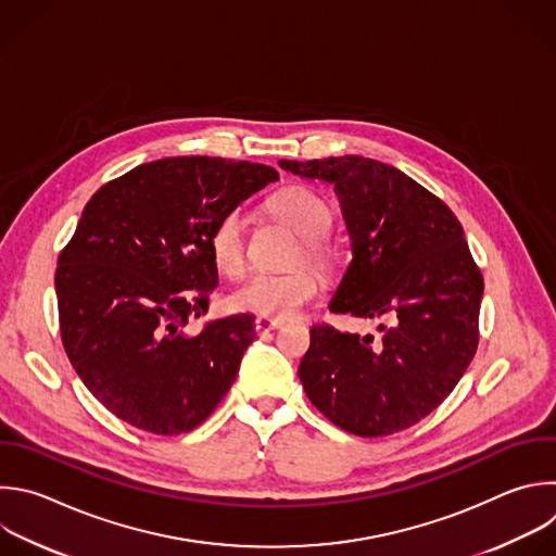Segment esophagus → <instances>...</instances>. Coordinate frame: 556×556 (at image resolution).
Returning <instances> with one entry per match:
<instances>
[{
	"label": "esophagus",
	"instance_id": "esophagus-1",
	"mask_svg": "<svg viewBox=\"0 0 556 556\" xmlns=\"http://www.w3.org/2000/svg\"><path fill=\"white\" fill-rule=\"evenodd\" d=\"M281 325H283V320H279V318H264V316H257V318H255V329H257V333L275 331V329H279Z\"/></svg>",
	"mask_w": 556,
	"mask_h": 556
}]
</instances>
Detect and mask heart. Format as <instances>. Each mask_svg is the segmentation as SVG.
I'll use <instances>...</instances> for the list:
<instances>
[{
    "label": "heart",
    "mask_w": 556,
    "mask_h": 556,
    "mask_svg": "<svg viewBox=\"0 0 556 556\" xmlns=\"http://www.w3.org/2000/svg\"><path fill=\"white\" fill-rule=\"evenodd\" d=\"M268 210L301 238L296 262L305 260L325 275H331L338 268V249L327 240L333 227V210L320 194L303 188V185H290L270 199ZM210 249L216 268L225 277H242L247 270L242 210H231L216 223L210 236ZM316 294L318 277L307 268H296L283 275L257 273L229 296V305L236 312L253 316L288 318L314 301Z\"/></svg>",
    "instance_id": "1"
}]
</instances>
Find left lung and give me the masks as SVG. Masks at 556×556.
<instances>
[{"label": "left lung", "mask_w": 556, "mask_h": 556, "mask_svg": "<svg viewBox=\"0 0 556 556\" xmlns=\"http://www.w3.org/2000/svg\"><path fill=\"white\" fill-rule=\"evenodd\" d=\"M279 167L331 182L340 199L353 260L329 309L389 320L378 336L314 325L299 366L305 395L355 437L415 426L454 391L478 349L484 279L458 218L376 159H281Z\"/></svg>", "instance_id": "left-lung-1"}]
</instances>
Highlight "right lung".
I'll list each match as a JSON object with an SVG mask.
<instances>
[{
	"label": "right lung",
	"instance_id": "obj_1",
	"mask_svg": "<svg viewBox=\"0 0 556 556\" xmlns=\"http://www.w3.org/2000/svg\"><path fill=\"white\" fill-rule=\"evenodd\" d=\"M275 167L218 156L141 163L91 197L54 277L65 353L91 395L143 432L201 426L253 342L251 314L188 333L218 286L216 223L277 180Z\"/></svg>",
	"mask_w": 556,
	"mask_h": 556
}]
</instances>
